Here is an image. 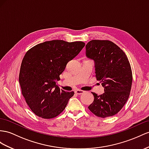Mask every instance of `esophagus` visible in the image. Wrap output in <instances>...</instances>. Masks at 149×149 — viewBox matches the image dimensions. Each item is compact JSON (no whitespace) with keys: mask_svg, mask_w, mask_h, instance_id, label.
<instances>
[{"mask_svg":"<svg viewBox=\"0 0 149 149\" xmlns=\"http://www.w3.org/2000/svg\"><path fill=\"white\" fill-rule=\"evenodd\" d=\"M84 91L82 90H80V89H77L75 91V93L77 94H82L84 93Z\"/></svg>","mask_w":149,"mask_h":149,"instance_id":"esophagus-1","label":"esophagus"}]
</instances>
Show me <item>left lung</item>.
<instances>
[{"label":"left lung","instance_id":"8db88e82","mask_svg":"<svg viewBox=\"0 0 149 149\" xmlns=\"http://www.w3.org/2000/svg\"><path fill=\"white\" fill-rule=\"evenodd\" d=\"M87 58L94 60L97 81L104 93H92L94 100L88 108L95 115L112 116L123 107L130 93L132 72L127 55L118 46L108 40H91L86 46Z\"/></svg>","mask_w":149,"mask_h":149}]
</instances>
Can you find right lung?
<instances>
[{
    "instance_id": "obj_1",
    "label": "right lung",
    "mask_w": 149,
    "mask_h": 149,
    "mask_svg": "<svg viewBox=\"0 0 149 149\" xmlns=\"http://www.w3.org/2000/svg\"><path fill=\"white\" fill-rule=\"evenodd\" d=\"M84 46L82 41L52 40L38 44L26 52L19 81L26 103L36 115L50 119L65 108L74 93L60 90L56 83L67 63Z\"/></svg>"
}]
</instances>
